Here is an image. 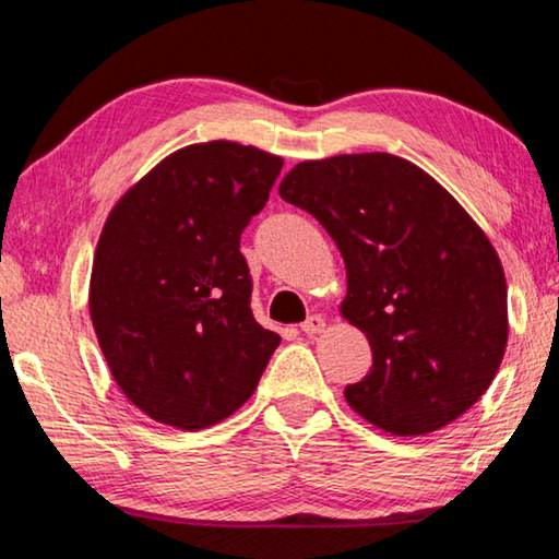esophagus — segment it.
Wrapping results in <instances>:
<instances>
[{"mask_svg":"<svg viewBox=\"0 0 559 559\" xmlns=\"http://www.w3.org/2000/svg\"><path fill=\"white\" fill-rule=\"evenodd\" d=\"M324 329H326V319L319 317V314L309 317V319L305 321V324H301V331H305L307 336H319Z\"/></svg>","mask_w":559,"mask_h":559,"instance_id":"1","label":"esophagus"}]
</instances>
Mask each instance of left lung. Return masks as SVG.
<instances>
[{"label":"left lung","mask_w":559,"mask_h":559,"mask_svg":"<svg viewBox=\"0 0 559 559\" xmlns=\"http://www.w3.org/2000/svg\"><path fill=\"white\" fill-rule=\"evenodd\" d=\"M346 262L341 317L373 350L346 403L383 432L423 437L493 383L508 344L503 264L442 183L385 152L299 162L280 183Z\"/></svg>","instance_id":"obj_1"}]
</instances>
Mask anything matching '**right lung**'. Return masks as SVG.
Instances as JSON below:
<instances>
[{"label": "right lung", "mask_w": 559, "mask_h": 559, "mask_svg": "<svg viewBox=\"0 0 559 559\" xmlns=\"http://www.w3.org/2000/svg\"><path fill=\"white\" fill-rule=\"evenodd\" d=\"M282 164L228 140L181 146L107 215L87 307L115 383L154 423L186 432L223 423L280 346L250 311L240 233Z\"/></svg>", "instance_id": "obj_1"}]
</instances>
